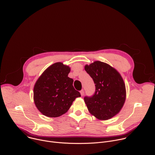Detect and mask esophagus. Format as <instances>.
Returning <instances> with one entry per match:
<instances>
[{
  "label": "esophagus",
  "mask_w": 155,
  "mask_h": 155,
  "mask_svg": "<svg viewBox=\"0 0 155 155\" xmlns=\"http://www.w3.org/2000/svg\"><path fill=\"white\" fill-rule=\"evenodd\" d=\"M80 94H81V96H83V95H84V90H81L80 91Z\"/></svg>",
  "instance_id": "34e87169"
}]
</instances>
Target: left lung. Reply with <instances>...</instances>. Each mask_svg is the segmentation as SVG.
Returning <instances> with one entry per match:
<instances>
[{"label": "left lung", "mask_w": 155, "mask_h": 155, "mask_svg": "<svg viewBox=\"0 0 155 155\" xmlns=\"http://www.w3.org/2000/svg\"><path fill=\"white\" fill-rule=\"evenodd\" d=\"M85 70L93 78L96 90L84 101L90 113L99 120H106L117 114L126 98L124 80L116 69L101 61L85 65Z\"/></svg>", "instance_id": "1"}]
</instances>
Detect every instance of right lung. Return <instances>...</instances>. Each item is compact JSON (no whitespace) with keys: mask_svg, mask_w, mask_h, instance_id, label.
<instances>
[{"mask_svg":"<svg viewBox=\"0 0 155 155\" xmlns=\"http://www.w3.org/2000/svg\"><path fill=\"white\" fill-rule=\"evenodd\" d=\"M69 66L56 62L48 67L36 81L33 100L37 109L49 117H58L68 111L79 91L73 86L74 80L68 77Z\"/></svg>","mask_w":155,"mask_h":155,"instance_id":"obj_1","label":"right lung"}]
</instances>
